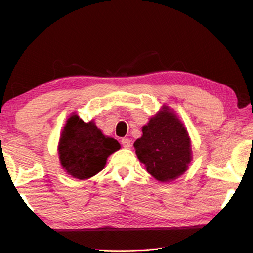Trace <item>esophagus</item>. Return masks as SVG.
Instances as JSON below:
<instances>
[{
  "instance_id": "obj_1",
  "label": "esophagus",
  "mask_w": 253,
  "mask_h": 253,
  "mask_svg": "<svg viewBox=\"0 0 253 253\" xmlns=\"http://www.w3.org/2000/svg\"><path fill=\"white\" fill-rule=\"evenodd\" d=\"M122 144H123V147L125 148V149H129L130 147H131V141H130V139H128V138H123L122 139Z\"/></svg>"
}]
</instances>
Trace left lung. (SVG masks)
<instances>
[{
	"label": "left lung",
	"mask_w": 253,
	"mask_h": 253,
	"mask_svg": "<svg viewBox=\"0 0 253 253\" xmlns=\"http://www.w3.org/2000/svg\"><path fill=\"white\" fill-rule=\"evenodd\" d=\"M136 154L155 179L169 182L185 173L191 161L188 132L168 106L150 118L142 136L133 143Z\"/></svg>",
	"instance_id": "left-lung-1"
}]
</instances>
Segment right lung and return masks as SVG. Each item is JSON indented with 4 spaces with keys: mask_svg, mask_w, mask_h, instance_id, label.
Wrapping results in <instances>:
<instances>
[{
    "mask_svg": "<svg viewBox=\"0 0 253 253\" xmlns=\"http://www.w3.org/2000/svg\"><path fill=\"white\" fill-rule=\"evenodd\" d=\"M120 148L118 141L104 136L94 122L85 123L73 114L61 133L58 158L68 175L84 180L103 169L107 158Z\"/></svg>",
    "mask_w": 253,
    "mask_h": 253,
    "instance_id": "right-lung-1",
    "label": "right lung"
}]
</instances>
